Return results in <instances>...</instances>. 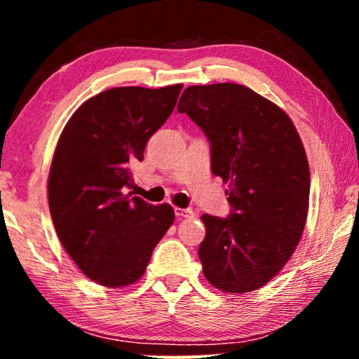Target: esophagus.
<instances>
[{"label":"esophagus","mask_w":359,"mask_h":359,"mask_svg":"<svg viewBox=\"0 0 359 359\" xmlns=\"http://www.w3.org/2000/svg\"><path fill=\"white\" fill-rule=\"evenodd\" d=\"M175 215L179 218H188V217H193V210L191 209H182V208H175L174 209Z\"/></svg>","instance_id":"esophagus-1"}]
</instances>
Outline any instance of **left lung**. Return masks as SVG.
Here are the masks:
<instances>
[{
	"label": "left lung",
	"mask_w": 359,
	"mask_h": 359,
	"mask_svg": "<svg viewBox=\"0 0 359 359\" xmlns=\"http://www.w3.org/2000/svg\"><path fill=\"white\" fill-rule=\"evenodd\" d=\"M177 111L210 142L212 172L228 184L229 217L204 214V277L217 290L248 293L287 264L309 210L311 171L293 121L239 83L191 85Z\"/></svg>",
	"instance_id": "1"
}]
</instances>
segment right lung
<instances>
[{
  "mask_svg": "<svg viewBox=\"0 0 359 359\" xmlns=\"http://www.w3.org/2000/svg\"><path fill=\"white\" fill-rule=\"evenodd\" d=\"M182 87L106 90L72 114L58 139L47 182L53 226L79 269L104 287L137 282L174 223L171 205L125 190Z\"/></svg>",
  "mask_w": 359,
  "mask_h": 359,
  "instance_id": "obj_1",
  "label": "right lung"
}]
</instances>
